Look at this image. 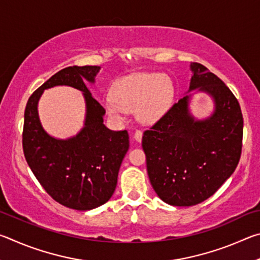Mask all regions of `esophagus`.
Returning <instances> with one entry per match:
<instances>
[{
    "label": "esophagus",
    "mask_w": 260,
    "mask_h": 260,
    "mask_svg": "<svg viewBox=\"0 0 260 260\" xmlns=\"http://www.w3.org/2000/svg\"><path fill=\"white\" fill-rule=\"evenodd\" d=\"M134 139H135L136 142H141V141H142V132L136 129L134 132Z\"/></svg>",
    "instance_id": "obj_1"
}]
</instances>
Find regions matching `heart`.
Here are the masks:
<instances>
[{
  "mask_svg": "<svg viewBox=\"0 0 260 260\" xmlns=\"http://www.w3.org/2000/svg\"><path fill=\"white\" fill-rule=\"evenodd\" d=\"M173 83L160 73H136L124 77L104 100L105 111L114 120H124L134 111L141 124L152 125L169 111L173 101Z\"/></svg>",
  "mask_w": 260,
  "mask_h": 260,
  "instance_id": "heart-1",
  "label": "heart"
}]
</instances>
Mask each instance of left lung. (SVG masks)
I'll use <instances>...</instances> for the list:
<instances>
[{
    "label": "left lung",
    "mask_w": 260,
    "mask_h": 260,
    "mask_svg": "<svg viewBox=\"0 0 260 260\" xmlns=\"http://www.w3.org/2000/svg\"><path fill=\"white\" fill-rule=\"evenodd\" d=\"M189 90L199 88L212 98L214 111L199 120L183 96L150 129L144 131L149 180L158 197L174 206H191L209 199L239 164L243 117L239 101L204 65L191 63Z\"/></svg>",
    "instance_id": "1"
}]
</instances>
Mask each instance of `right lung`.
Here are the masks:
<instances>
[{
    "instance_id": "obj_1",
    "label": "right lung",
    "mask_w": 260,
    "mask_h": 260,
    "mask_svg": "<svg viewBox=\"0 0 260 260\" xmlns=\"http://www.w3.org/2000/svg\"><path fill=\"white\" fill-rule=\"evenodd\" d=\"M100 67H69L54 74L27 101L24 114L23 150L26 161L43 189L59 204L87 211L111 199L121 161L129 148L127 131H111L103 124L104 108L86 83L95 82ZM70 85L83 91L85 126L67 140L55 139L43 129L37 103L43 90Z\"/></svg>"
}]
</instances>
